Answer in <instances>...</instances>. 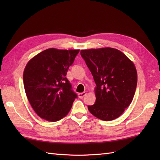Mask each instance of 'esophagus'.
<instances>
[{"mask_svg":"<svg viewBox=\"0 0 160 160\" xmlns=\"http://www.w3.org/2000/svg\"><path fill=\"white\" fill-rule=\"evenodd\" d=\"M86 95H87L86 92H82V93H79L78 94V96H79V98L82 99V98H83L84 96H85Z\"/></svg>","mask_w":160,"mask_h":160,"instance_id":"esophagus-1","label":"esophagus"}]
</instances>
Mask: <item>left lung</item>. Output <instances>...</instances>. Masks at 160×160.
Segmentation results:
<instances>
[{"mask_svg": "<svg viewBox=\"0 0 160 160\" xmlns=\"http://www.w3.org/2000/svg\"><path fill=\"white\" fill-rule=\"evenodd\" d=\"M95 82L90 113L99 119L119 118L132 103L138 83L137 70L124 53L111 47L81 51Z\"/></svg>", "mask_w": 160, "mask_h": 160, "instance_id": "left-lung-1", "label": "left lung"}]
</instances>
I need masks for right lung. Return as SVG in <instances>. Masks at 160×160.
Returning a JSON list of instances; mask_svg holds the SVG:
<instances>
[{"label": "right lung", "instance_id": "obj_1", "mask_svg": "<svg viewBox=\"0 0 160 160\" xmlns=\"http://www.w3.org/2000/svg\"><path fill=\"white\" fill-rule=\"evenodd\" d=\"M79 52L50 48L27 62L23 72L25 93L40 118L57 122L69 113L77 94L66 75Z\"/></svg>", "mask_w": 160, "mask_h": 160}]
</instances>
